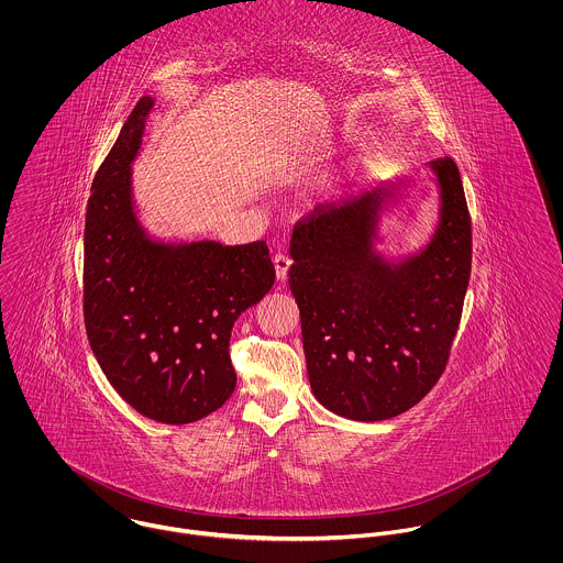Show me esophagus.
<instances>
[{"mask_svg":"<svg viewBox=\"0 0 563 563\" xmlns=\"http://www.w3.org/2000/svg\"><path fill=\"white\" fill-rule=\"evenodd\" d=\"M273 264H275V273H277V279H286V275H288V268H290L292 260H290L286 253H275V257H273Z\"/></svg>","mask_w":563,"mask_h":563,"instance_id":"esophagus-1","label":"esophagus"}]
</instances>
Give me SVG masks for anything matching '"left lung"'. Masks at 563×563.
Segmentation results:
<instances>
[{
    "label": "left lung",
    "mask_w": 563,
    "mask_h": 563,
    "mask_svg": "<svg viewBox=\"0 0 563 563\" xmlns=\"http://www.w3.org/2000/svg\"><path fill=\"white\" fill-rule=\"evenodd\" d=\"M433 168L440 228L401 264H384L373 251L393 190L314 208L295 225L288 284L310 386L338 416H399L431 393L449 364L471 279L473 228L457 164L444 158Z\"/></svg>",
    "instance_id": "8db88e82"
}]
</instances>
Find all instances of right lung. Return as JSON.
<instances>
[{"label": "right lung", "instance_id": "1", "mask_svg": "<svg viewBox=\"0 0 563 563\" xmlns=\"http://www.w3.org/2000/svg\"><path fill=\"white\" fill-rule=\"evenodd\" d=\"M152 97H141L101 162L84 228V324L112 388L166 424L195 422L236 388L230 335L275 282L264 241L161 244L132 212L134 161Z\"/></svg>", "mask_w": 563, "mask_h": 563}]
</instances>
